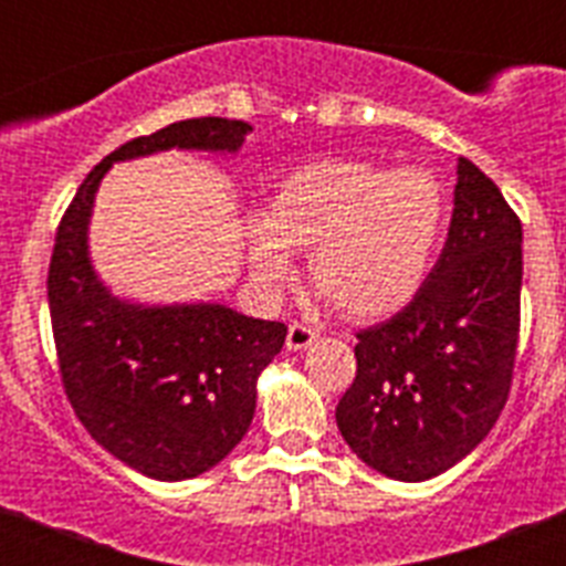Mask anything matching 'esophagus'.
<instances>
[{"label": "esophagus", "instance_id": "esophagus-1", "mask_svg": "<svg viewBox=\"0 0 566 566\" xmlns=\"http://www.w3.org/2000/svg\"><path fill=\"white\" fill-rule=\"evenodd\" d=\"M314 339H317V332H314V328L303 326V323H292V326H289L286 348L289 352H303V348H308Z\"/></svg>", "mask_w": 566, "mask_h": 566}]
</instances>
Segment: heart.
<instances>
[{
  "label": "heart",
  "mask_w": 566,
  "mask_h": 566,
  "mask_svg": "<svg viewBox=\"0 0 566 566\" xmlns=\"http://www.w3.org/2000/svg\"><path fill=\"white\" fill-rule=\"evenodd\" d=\"M442 223V187L422 169L314 161L286 175L252 223L249 263L280 292L297 274L292 252H308V283L334 312L377 319L419 292Z\"/></svg>",
  "instance_id": "1"
}]
</instances>
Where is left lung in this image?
Returning <instances> with one entry per match:
<instances>
[{
	"label": "left lung",
	"mask_w": 566,
	"mask_h": 566,
	"mask_svg": "<svg viewBox=\"0 0 566 566\" xmlns=\"http://www.w3.org/2000/svg\"><path fill=\"white\" fill-rule=\"evenodd\" d=\"M522 223L488 175L459 158L448 240L397 317L357 334V377L337 428L368 468L424 482L490 433L513 379Z\"/></svg>",
	"instance_id": "obj_1"
}]
</instances>
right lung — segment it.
<instances>
[{"instance_id":"1","label":"right lung","mask_w":566,"mask_h":566,"mask_svg":"<svg viewBox=\"0 0 566 566\" xmlns=\"http://www.w3.org/2000/svg\"><path fill=\"white\" fill-rule=\"evenodd\" d=\"M249 133L247 122L187 118L133 138L84 178L59 223L48 303L64 391L104 451L158 482L201 476L247 437L286 326L223 303L115 297L90 260L93 203L113 164L167 149L234 155Z\"/></svg>"}]
</instances>
